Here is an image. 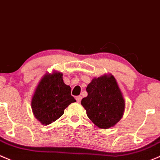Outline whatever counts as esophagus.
<instances>
[{
	"label": "esophagus",
	"instance_id": "esophagus-1",
	"mask_svg": "<svg viewBox=\"0 0 160 160\" xmlns=\"http://www.w3.org/2000/svg\"><path fill=\"white\" fill-rule=\"evenodd\" d=\"M82 99V97L81 96H77V97H76V100H77V101L78 102H80V100H81Z\"/></svg>",
	"mask_w": 160,
	"mask_h": 160
}]
</instances>
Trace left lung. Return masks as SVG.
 <instances>
[{"mask_svg":"<svg viewBox=\"0 0 160 160\" xmlns=\"http://www.w3.org/2000/svg\"><path fill=\"white\" fill-rule=\"evenodd\" d=\"M86 90L88 95L81 104L89 119L100 129L114 127L125 110L123 96L115 77L112 74L94 77Z\"/></svg>","mask_w":160,"mask_h":160,"instance_id":"obj_1","label":"left lung"}]
</instances>
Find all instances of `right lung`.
Wrapping results in <instances>:
<instances>
[{"label": "right lung", "mask_w": 160, "mask_h": 160, "mask_svg": "<svg viewBox=\"0 0 160 160\" xmlns=\"http://www.w3.org/2000/svg\"><path fill=\"white\" fill-rule=\"evenodd\" d=\"M70 91V86L63 82V73L58 71L45 73L31 100L32 111L37 120L47 126L60 118L65 109L76 102Z\"/></svg>", "instance_id": "right-lung-1"}]
</instances>
